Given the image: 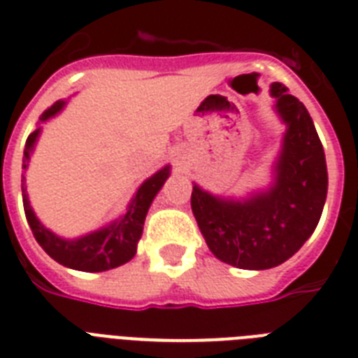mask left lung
<instances>
[{"label": "left lung", "mask_w": 358, "mask_h": 358, "mask_svg": "<svg viewBox=\"0 0 358 358\" xmlns=\"http://www.w3.org/2000/svg\"><path fill=\"white\" fill-rule=\"evenodd\" d=\"M275 109L288 129L275 163V184L243 201L193 185L191 210L208 247L239 269H269L297 252L316 230L327 199L325 152L310 115L282 83H273Z\"/></svg>", "instance_id": "8db88e82"}]
</instances>
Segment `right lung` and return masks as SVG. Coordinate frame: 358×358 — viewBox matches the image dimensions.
<instances>
[{"label": "right lung", "mask_w": 358, "mask_h": 358, "mask_svg": "<svg viewBox=\"0 0 358 358\" xmlns=\"http://www.w3.org/2000/svg\"><path fill=\"white\" fill-rule=\"evenodd\" d=\"M64 102L59 100L50 109H46L42 113L41 120H48L55 113H59L63 109ZM41 134V128L35 129L33 134L25 141L24 150V169L29 163V156L33 152V146L36 143V137ZM171 167H163L162 171H157L154 176L145 180L141 187L137 189L135 196L131 199L128 206V212L124 213V217L119 221H115L109 227L91 232V234L83 236L78 239H63L44 229V224L36 219L35 212L31 210L29 199L25 193V178H22V196H24V210L27 223L31 227V232L35 236L42 249L46 250L48 255L52 256L53 260L59 262L61 266L70 267V269H78V271L87 273H98L108 271L113 267H119L126 262H129L137 252V241L143 236V224H145V217L148 213L154 196L157 195V191L162 189V185L165 184V180L169 178Z\"/></svg>", "instance_id": "right-lung-1"}]
</instances>
